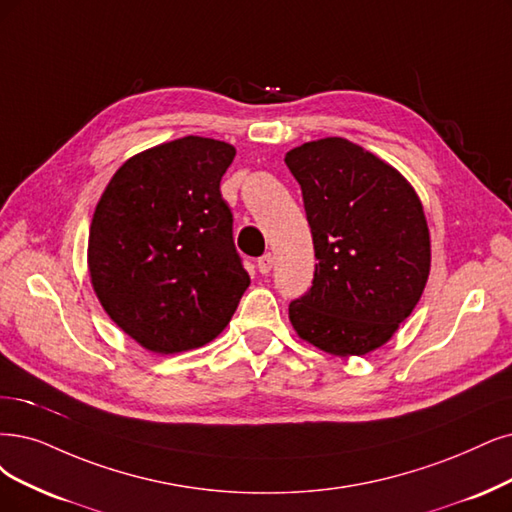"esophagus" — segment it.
Masks as SVG:
<instances>
[{
  "label": "esophagus",
  "mask_w": 512,
  "mask_h": 512,
  "mask_svg": "<svg viewBox=\"0 0 512 512\" xmlns=\"http://www.w3.org/2000/svg\"><path fill=\"white\" fill-rule=\"evenodd\" d=\"M257 268H259L261 274H270L272 268H274V255H272V253H266L263 257H259Z\"/></svg>",
  "instance_id": "34e87169"
}]
</instances>
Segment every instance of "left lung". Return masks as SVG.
I'll return each mask as SVG.
<instances>
[{
  "label": "left lung",
  "instance_id": "obj_1",
  "mask_svg": "<svg viewBox=\"0 0 512 512\" xmlns=\"http://www.w3.org/2000/svg\"><path fill=\"white\" fill-rule=\"evenodd\" d=\"M285 162L301 185L314 240L312 289L289 306L295 333L333 356L388 344L430 274V232L413 185L342 137L308 141Z\"/></svg>",
  "mask_w": 512,
  "mask_h": 512
}]
</instances>
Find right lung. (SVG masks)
Masks as SVG:
<instances>
[{
  "instance_id": "obj_1",
  "label": "right lung",
  "mask_w": 512,
  "mask_h": 512,
  "mask_svg": "<svg viewBox=\"0 0 512 512\" xmlns=\"http://www.w3.org/2000/svg\"><path fill=\"white\" fill-rule=\"evenodd\" d=\"M236 147L183 137L139 151L94 208L88 274L103 310L154 354L206 346L251 285L219 183Z\"/></svg>"
}]
</instances>
